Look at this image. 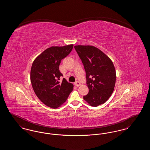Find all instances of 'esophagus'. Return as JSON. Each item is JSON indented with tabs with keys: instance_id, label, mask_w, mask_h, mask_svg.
I'll list each match as a JSON object with an SVG mask.
<instances>
[{
	"instance_id": "esophagus-1",
	"label": "esophagus",
	"mask_w": 150,
	"mask_h": 150,
	"mask_svg": "<svg viewBox=\"0 0 150 150\" xmlns=\"http://www.w3.org/2000/svg\"><path fill=\"white\" fill-rule=\"evenodd\" d=\"M74 85L75 86H81V84H80V83L78 81H76L75 83H74Z\"/></svg>"
}]
</instances>
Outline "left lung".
Returning a JSON list of instances; mask_svg holds the SVG:
<instances>
[{"mask_svg": "<svg viewBox=\"0 0 150 150\" xmlns=\"http://www.w3.org/2000/svg\"><path fill=\"white\" fill-rule=\"evenodd\" d=\"M86 70L89 93L83 97L91 106L106 102L114 91L116 74L114 65L109 57L92 45L74 47Z\"/></svg>", "mask_w": 150, "mask_h": 150, "instance_id": "8db88e82", "label": "left lung"}]
</instances>
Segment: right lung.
Returning <instances> with one entry per match:
<instances>
[{"label": "right lung", "mask_w": 150, "mask_h": 150, "mask_svg": "<svg viewBox=\"0 0 150 150\" xmlns=\"http://www.w3.org/2000/svg\"><path fill=\"white\" fill-rule=\"evenodd\" d=\"M74 45L53 46L46 49L34 61L30 71V80L36 96L44 105L58 108L67 99L74 86L59 70L61 61L71 52Z\"/></svg>", "instance_id": "add662e5"}]
</instances>
